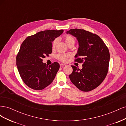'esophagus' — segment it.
Instances as JSON below:
<instances>
[{
    "label": "esophagus",
    "instance_id": "obj_1",
    "mask_svg": "<svg viewBox=\"0 0 126 126\" xmlns=\"http://www.w3.org/2000/svg\"><path fill=\"white\" fill-rule=\"evenodd\" d=\"M66 66V64H64V63H60V67H64V66Z\"/></svg>",
    "mask_w": 126,
    "mask_h": 126
}]
</instances>
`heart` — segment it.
Here are the masks:
<instances>
[{"label": "heart", "instance_id": "1", "mask_svg": "<svg viewBox=\"0 0 126 126\" xmlns=\"http://www.w3.org/2000/svg\"><path fill=\"white\" fill-rule=\"evenodd\" d=\"M64 41H65L66 43L67 44V45H68L71 43L75 44V39L72 36H71L70 35L64 36ZM58 39L57 38H56L52 43V47L53 49H54L56 47V45L57 44H58ZM70 56L71 55L69 54H59L57 55V58H58V59L59 60L61 61V62H66L68 60V58H69Z\"/></svg>", "mask_w": 126, "mask_h": 126}]
</instances>
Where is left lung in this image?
Masks as SVG:
<instances>
[{
  "mask_svg": "<svg viewBox=\"0 0 126 126\" xmlns=\"http://www.w3.org/2000/svg\"><path fill=\"white\" fill-rule=\"evenodd\" d=\"M66 33L78 41L75 61L83 63L81 69L71 66L73 70L69 75L70 80L82 91L92 90L101 84L107 75L110 60L108 48L99 36L84 29H70Z\"/></svg>",
  "mask_w": 126,
  "mask_h": 126,
  "instance_id": "1",
  "label": "left lung"
}]
</instances>
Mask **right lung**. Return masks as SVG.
Listing matches in <instances>:
<instances>
[{
	"label": "right lung",
	"mask_w": 126,
	"mask_h": 126,
	"mask_svg": "<svg viewBox=\"0 0 126 126\" xmlns=\"http://www.w3.org/2000/svg\"><path fill=\"white\" fill-rule=\"evenodd\" d=\"M63 30H48L27 37L16 57V64L20 77L30 88L42 90L53 81L60 65L54 62L50 66L43 58L52 52V43L63 33Z\"/></svg>",
	"instance_id": "obj_1"
}]
</instances>
